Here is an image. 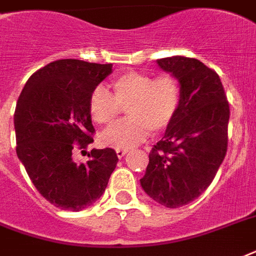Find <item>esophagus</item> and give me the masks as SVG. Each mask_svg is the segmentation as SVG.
I'll return each instance as SVG.
<instances>
[{
	"instance_id": "1",
	"label": "esophagus",
	"mask_w": 256,
	"mask_h": 256,
	"mask_svg": "<svg viewBox=\"0 0 256 256\" xmlns=\"http://www.w3.org/2000/svg\"><path fill=\"white\" fill-rule=\"evenodd\" d=\"M128 148H116V156H118V158H124L126 154H128Z\"/></svg>"
}]
</instances>
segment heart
<instances>
[{
    "instance_id": "b5f03b06",
    "label": "heart",
    "mask_w": 256,
    "mask_h": 256,
    "mask_svg": "<svg viewBox=\"0 0 256 256\" xmlns=\"http://www.w3.org/2000/svg\"><path fill=\"white\" fill-rule=\"evenodd\" d=\"M112 96L96 86L88 98L90 116L96 124H110L128 108V118L100 134V142L116 148H134L144 142L150 132L160 134L170 126L180 106L182 92L178 80L170 74L152 76L130 72L116 78Z\"/></svg>"
}]
</instances>
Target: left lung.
Instances as JSON below:
<instances>
[{
	"instance_id": "1",
	"label": "left lung",
	"mask_w": 256,
	"mask_h": 256,
	"mask_svg": "<svg viewBox=\"0 0 256 256\" xmlns=\"http://www.w3.org/2000/svg\"><path fill=\"white\" fill-rule=\"evenodd\" d=\"M156 64L178 80L182 100L148 154L140 186L156 202L176 208L198 198L222 164L230 108L219 76L198 60L175 56Z\"/></svg>"
}]
</instances>
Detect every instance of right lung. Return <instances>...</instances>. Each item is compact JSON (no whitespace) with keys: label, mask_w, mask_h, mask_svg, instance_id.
<instances>
[{"label":"right lung","mask_w":256,"mask_h":256,"mask_svg":"<svg viewBox=\"0 0 256 256\" xmlns=\"http://www.w3.org/2000/svg\"><path fill=\"white\" fill-rule=\"evenodd\" d=\"M112 73V64L60 60L37 70L17 100V156L40 194L56 207L81 211L98 200L118 162L112 148H92L86 164L74 148L92 142L90 94ZM77 143V145H74Z\"/></svg>","instance_id":"1"}]
</instances>
